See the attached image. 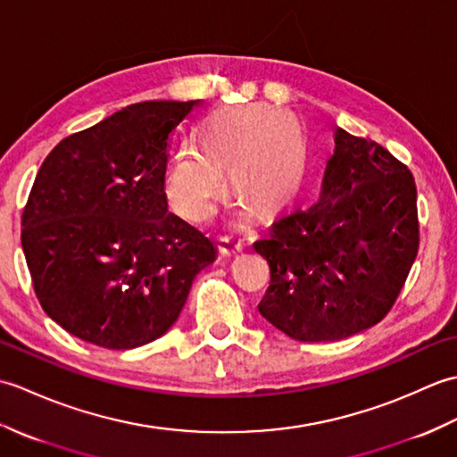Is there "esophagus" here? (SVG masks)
Instances as JSON below:
<instances>
[{
    "label": "esophagus",
    "mask_w": 457,
    "mask_h": 457,
    "mask_svg": "<svg viewBox=\"0 0 457 457\" xmlns=\"http://www.w3.org/2000/svg\"><path fill=\"white\" fill-rule=\"evenodd\" d=\"M218 247H220V253L223 255H236L244 249V241L236 236H223L218 239Z\"/></svg>",
    "instance_id": "esophagus-1"
}]
</instances>
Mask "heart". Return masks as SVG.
<instances>
[{"label":"heart","instance_id":"obj_1","mask_svg":"<svg viewBox=\"0 0 457 457\" xmlns=\"http://www.w3.org/2000/svg\"><path fill=\"white\" fill-rule=\"evenodd\" d=\"M196 149L172 154L164 174V194L180 216L206 221L229 182L261 213L295 198L306 170V145L296 120L269 105H239L210 115L196 131Z\"/></svg>","mask_w":457,"mask_h":457}]
</instances>
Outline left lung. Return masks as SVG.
I'll return each instance as SVG.
<instances>
[{
    "mask_svg": "<svg viewBox=\"0 0 457 457\" xmlns=\"http://www.w3.org/2000/svg\"><path fill=\"white\" fill-rule=\"evenodd\" d=\"M270 267L259 312L298 342H337L381 322L419 253L416 184L381 145L337 128L318 200L253 244Z\"/></svg>",
    "mask_w": 457,
    "mask_h": 457,
    "instance_id": "1",
    "label": "left lung"
}]
</instances>
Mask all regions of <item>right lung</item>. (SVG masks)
Returning a JSON list of instances; mask_svg holds the SVG:
<instances>
[{
  "instance_id": "add662e5",
  "label": "right lung",
  "mask_w": 457,
  "mask_h": 457,
  "mask_svg": "<svg viewBox=\"0 0 457 457\" xmlns=\"http://www.w3.org/2000/svg\"><path fill=\"white\" fill-rule=\"evenodd\" d=\"M194 105H128L62 139L38 169L21 245L38 303L68 334L108 349L149 344L216 261L164 194L170 133Z\"/></svg>"
}]
</instances>
